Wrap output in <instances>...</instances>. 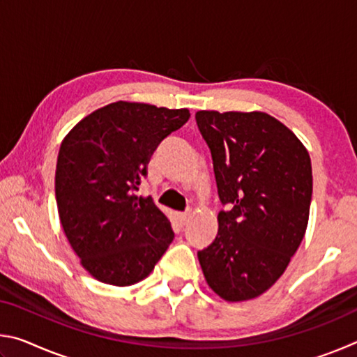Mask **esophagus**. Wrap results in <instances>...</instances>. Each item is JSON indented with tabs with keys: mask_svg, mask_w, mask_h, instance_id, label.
Here are the masks:
<instances>
[{
	"mask_svg": "<svg viewBox=\"0 0 357 357\" xmlns=\"http://www.w3.org/2000/svg\"><path fill=\"white\" fill-rule=\"evenodd\" d=\"M189 217H190V211H184V213L178 214V219L181 223H183V225H185L187 220H189Z\"/></svg>",
	"mask_w": 357,
	"mask_h": 357,
	"instance_id": "1",
	"label": "esophagus"
}]
</instances>
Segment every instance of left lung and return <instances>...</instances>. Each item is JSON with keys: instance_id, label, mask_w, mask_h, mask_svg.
<instances>
[{"instance_id": "8db88e82", "label": "left lung", "mask_w": 357, "mask_h": 357, "mask_svg": "<svg viewBox=\"0 0 357 357\" xmlns=\"http://www.w3.org/2000/svg\"><path fill=\"white\" fill-rule=\"evenodd\" d=\"M223 206L219 231L198 250L204 279L229 302L263 294L305 234L312 162L298 137L263 112H197Z\"/></svg>"}]
</instances>
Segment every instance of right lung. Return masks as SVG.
<instances>
[{"label":"right lung","instance_id":"right-lung-1","mask_svg":"<svg viewBox=\"0 0 357 357\" xmlns=\"http://www.w3.org/2000/svg\"><path fill=\"white\" fill-rule=\"evenodd\" d=\"M190 118L135 102H114L82 119L59 148V220L83 268L108 285L143 280L172 244L170 220L137 190L151 154Z\"/></svg>","mask_w":357,"mask_h":357}]
</instances>
